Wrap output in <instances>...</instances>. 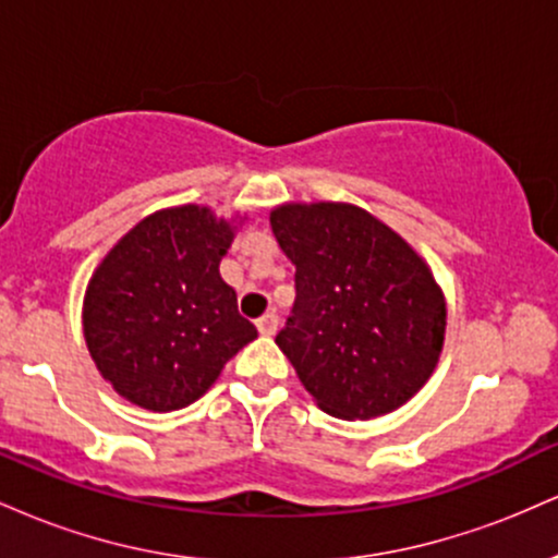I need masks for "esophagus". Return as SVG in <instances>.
I'll return each mask as SVG.
<instances>
[{
    "label": "esophagus",
    "mask_w": 558,
    "mask_h": 558,
    "mask_svg": "<svg viewBox=\"0 0 558 558\" xmlns=\"http://www.w3.org/2000/svg\"><path fill=\"white\" fill-rule=\"evenodd\" d=\"M257 330L262 336H275V330H278V317L275 315H265L257 319Z\"/></svg>",
    "instance_id": "34e87169"
}]
</instances>
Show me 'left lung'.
Listing matches in <instances>:
<instances>
[{
  "label": "left lung",
  "instance_id": "8db88e82",
  "mask_svg": "<svg viewBox=\"0 0 558 558\" xmlns=\"http://www.w3.org/2000/svg\"><path fill=\"white\" fill-rule=\"evenodd\" d=\"M275 239L296 265V304L275 343L323 412L375 420L430 380L446 296L417 248L367 209L286 202Z\"/></svg>",
  "mask_w": 558,
  "mask_h": 558
}]
</instances>
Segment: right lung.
Listing matches in <instances>:
<instances>
[{
    "label": "right lung",
    "instance_id": "right-lung-1",
    "mask_svg": "<svg viewBox=\"0 0 558 558\" xmlns=\"http://www.w3.org/2000/svg\"><path fill=\"white\" fill-rule=\"evenodd\" d=\"M246 220V213L217 217L204 204L157 209L96 265L83 338L114 393L149 412H175L202 399L230 356L257 338L220 278Z\"/></svg>",
    "mask_w": 558,
    "mask_h": 558
}]
</instances>
